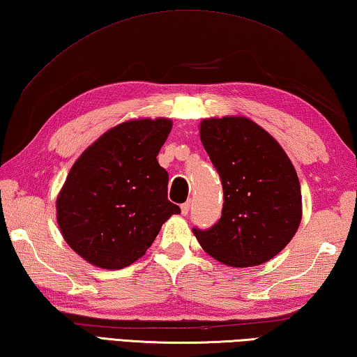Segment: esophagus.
<instances>
[{
  "instance_id": "obj_1",
  "label": "esophagus",
  "mask_w": 357,
  "mask_h": 357,
  "mask_svg": "<svg viewBox=\"0 0 357 357\" xmlns=\"http://www.w3.org/2000/svg\"><path fill=\"white\" fill-rule=\"evenodd\" d=\"M190 207H192V203H190V201H187V203L181 204V212H183V215H189Z\"/></svg>"
}]
</instances>
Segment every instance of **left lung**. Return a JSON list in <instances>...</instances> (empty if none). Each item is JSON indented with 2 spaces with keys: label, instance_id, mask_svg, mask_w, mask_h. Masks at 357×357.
Returning a JSON list of instances; mask_svg holds the SVG:
<instances>
[{
  "label": "left lung",
  "instance_id": "obj_1",
  "mask_svg": "<svg viewBox=\"0 0 357 357\" xmlns=\"http://www.w3.org/2000/svg\"><path fill=\"white\" fill-rule=\"evenodd\" d=\"M199 137L223 185L222 218L193 228L207 255L229 267L261 265L281 252L301 223V187L275 137L246 116L206 119Z\"/></svg>",
  "mask_w": 357,
  "mask_h": 357
}]
</instances>
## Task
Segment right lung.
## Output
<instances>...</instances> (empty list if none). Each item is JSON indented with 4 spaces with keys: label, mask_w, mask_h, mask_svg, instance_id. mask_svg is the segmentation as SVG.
<instances>
[{
    "label": "right lung",
    "mask_w": 357,
    "mask_h": 357,
    "mask_svg": "<svg viewBox=\"0 0 357 357\" xmlns=\"http://www.w3.org/2000/svg\"><path fill=\"white\" fill-rule=\"evenodd\" d=\"M173 123L134 119L109 129L70 168L56 199L68 246L95 267L119 270L150 248L181 209L168 201V173L156 156Z\"/></svg>",
    "instance_id": "right-lung-1"
}]
</instances>
